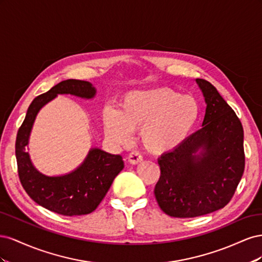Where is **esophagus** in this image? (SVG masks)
Listing matches in <instances>:
<instances>
[{
  "label": "esophagus",
  "mask_w": 262,
  "mask_h": 262,
  "mask_svg": "<svg viewBox=\"0 0 262 262\" xmlns=\"http://www.w3.org/2000/svg\"><path fill=\"white\" fill-rule=\"evenodd\" d=\"M142 160H143V157H142V155L139 153V152H136V150H133V152H131L129 155H128V161L130 164H138V163H141Z\"/></svg>",
  "instance_id": "esophagus-1"
}]
</instances>
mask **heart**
<instances>
[{"mask_svg": "<svg viewBox=\"0 0 262 262\" xmlns=\"http://www.w3.org/2000/svg\"><path fill=\"white\" fill-rule=\"evenodd\" d=\"M199 115V104L192 96L157 87L124 95L118 110H104L102 122L107 137L115 143L126 145L132 132L141 130V142L148 152L165 154L184 143Z\"/></svg>", "mask_w": 262, "mask_h": 262, "instance_id": "obj_1", "label": "heart"}]
</instances>
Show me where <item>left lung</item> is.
<instances>
[{
    "mask_svg": "<svg viewBox=\"0 0 262 262\" xmlns=\"http://www.w3.org/2000/svg\"><path fill=\"white\" fill-rule=\"evenodd\" d=\"M195 82L207 104L202 128L158 158L161 177L154 193L163 212L172 217H195L224 208L245 169L241 120L210 82Z\"/></svg>",
    "mask_w": 262,
    "mask_h": 262,
    "instance_id": "8db88e82",
    "label": "left lung"
}]
</instances>
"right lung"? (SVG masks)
<instances>
[{
	"instance_id": "right-lung-1",
	"label": "right lung",
	"mask_w": 262,
	"mask_h": 262,
	"mask_svg": "<svg viewBox=\"0 0 262 262\" xmlns=\"http://www.w3.org/2000/svg\"><path fill=\"white\" fill-rule=\"evenodd\" d=\"M59 94L91 99L96 95V89L90 82L67 80L33 100L15 143L18 176L27 194L39 205L62 215H84L96 210L124 164L120 155L94 147L84 162L67 175L46 176L35 168L26 152L30 132L39 110Z\"/></svg>"
}]
</instances>
